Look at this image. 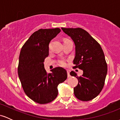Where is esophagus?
I'll return each mask as SVG.
<instances>
[{"label": "esophagus", "instance_id": "obj_1", "mask_svg": "<svg viewBox=\"0 0 120 120\" xmlns=\"http://www.w3.org/2000/svg\"><path fill=\"white\" fill-rule=\"evenodd\" d=\"M67 74H68V77H71V75H70V72H69V70H67Z\"/></svg>", "mask_w": 120, "mask_h": 120}]
</instances>
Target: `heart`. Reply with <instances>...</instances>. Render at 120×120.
<instances>
[{"label": "heart", "mask_w": 120, "mask_h": 120, "mask_svg": "<svg viewBox=\"0 0 120 120\" xmlns=\"http://www.w3.org/2000/svg\"><path fill=\"white\" fill-rule=\"evenodd\" d=\"M51 46V43L49 44V47H50ZM59 63L60 65L63 66V67H65V66L67 65V60L64 59H61L60 60H59Z\"/></svg>", "instance_id": "1"}]
</instances>
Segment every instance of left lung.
<instances>
[{"label":"left lung","instance_id":"1","mask_svg":"<svg viewBox=\"0 0 120 120\" xmlns=\"http://www.w3.org/2000/svg\"><path fill=\"white\" fill-rule=\"evenodd\" d=\"M61 29L75 44L73 67L83 71L80 77L73 71L70 73L78 81L74 88V95L82 101L93 99L102 90L107 73V64L103 49L100 44L83 29L61 27Z\"/></svg>","mask_w":120,"mask_h":120}]
</instances>
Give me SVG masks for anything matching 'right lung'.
I'll use <instances>...</instances> for the list:
<instances>
[{
  "instance_id": "add662e5",
  "label": "right lung",
  "mask_w": 120,
  "mask_h": 120,
  "mask_svg": "<svg viewBox=\"0 0 120 120\" xmlns=\"http://www.w3.org/2000/svg\"><path fill=\"white\" fill-rule=\"evenodd\" d=\"M59 28L35 31L21 49L18 74L26 95L41 104L53 101L58 94L57 86L67 78V71L56 67L47 73L44 61L49 56L50 41L60 32Z\"/></svg>"
}]
</instances>
